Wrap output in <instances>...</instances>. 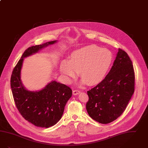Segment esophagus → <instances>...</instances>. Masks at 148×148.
I'll return each instance as SVG.
<instances>
[{
	"label": "esophagus",
	"mask_w": 148,
	"mask_h": 148,
	"mask_svg": "<svg viewBox=\"0 0 148 148\" xmlns=\"http://www.w3.org/2000/svg\"><path fill=\"white\" fill-rule=\"evenodd\" d=\"M80 91L79 90H74L73 91V94L74 95H77L79 94H80Z\"/></svg>",
	"instance_id": "34e87169"
}]
</instances>
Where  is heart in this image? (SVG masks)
Wrapping results in <instances>:
<instances>
[{
    "mask_svg": "<svg viewBox=\"0 0 148 148\" xmlns=\"http://www.w3.org/2000/svg\"><path fill=\"white\" fill-rule=\"evenodd\" d=\"M112 62V53L110 50L90 45L71 53L70 60L62 62L60 71L66 81L76 77L80 71L83 83L95 85L106 76Z\"/></svg>",
    "mask_w": 148,
    "mask_h": 148,
    "instance_id": "b5f03b06",
    "label": "heart"
}]
</instances>
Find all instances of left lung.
Masks as SVG:
<instances>
[{
    "label": "left lung",
    "mask_w": 148,
    "mask_h": 148,
    "mask_svg": "<svg viewBox=\"0 0 148 148\" xmlns=\"http://www.w3.org/2000/svg\"><path fill=\"white\" fill-rule=\"evenodd\" d=\"M135 73L128 54L119 48L113 64L105 79L87 91L86 105L91 118L102 123H111L124 112L134 92Z\"/></svg>",
    "instance_id": "left-lung-1"
}]
</instances>
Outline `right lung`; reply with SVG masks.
<instances>
[{"label":"right lung","instance_id":"add662e5","mask_svg":"<svg viewBox=\"0 0 148 148\" xmlns=\"http://www.w3.org/2000/svg\"><path fill=\"white\" fill-rule=\"evenodd\" d=\"M56 42H48L26 49L14 67L10 79L13 98L18 112L26 120L42 128L52 127L60 119L65 105L71 97L72 90L64 84L53 81L40 91H28L21 83V69L24 58Z\"/></svg>","mask_w":148,"mask_h":148}]
</instances>
